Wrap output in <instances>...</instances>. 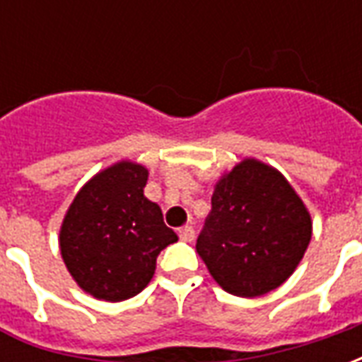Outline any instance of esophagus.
Returning <instances> with one entry per match:
<instances>
[{"label":"esophagus","mask_w":362,"mask_h":362,"mask_svg":"<svg viewBox=\"0 0 362 362\" xmlns=\"http://www.w3.org/2000/svg\"><path fill=\"white\" fill-rule=\"evenodd\" d=\"M178 236H180L182 243H192V240H194V228L192 227L178 228Z\"/></svg>","instance_id":"1"}]
</instances>
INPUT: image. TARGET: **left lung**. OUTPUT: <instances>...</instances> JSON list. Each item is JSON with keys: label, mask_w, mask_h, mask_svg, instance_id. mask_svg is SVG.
<instances>
[{"label": "left lung", "mask_w": 362, "mask_h": 362, "mask_svg": "<svg viewBox=\"0 0 362 362\" xmlns=\"http://www.w3.org/2000/svg\"><path fill=\"white\" fill-rule=\"evenodd\" d=\"M312 238L306 205L283 174L243 158L221 176L196 250L227 293L262 296L283 285Z\"/></svg>", "instance_id": "obj_1"}]
</instances>
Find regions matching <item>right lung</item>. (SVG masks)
<instances>
[{
	"label": "right lung",
	"instance_id": "add662e5",
	"mask_svg": "<svg viewBox=\"0 0 362 362\" xmlns=\"http://www.w3.org/2000/svg\"><path fill=\"white\" fill-rule=\"evenodd\" d=\"M149 170L119 160L85 182L59 228L67 272L87 295L119 303L149 285L157 256L178 240L143 194Z\"/></svg>",
	"mask_w": 362,
	"mask_h": 362
}]
</instances>
